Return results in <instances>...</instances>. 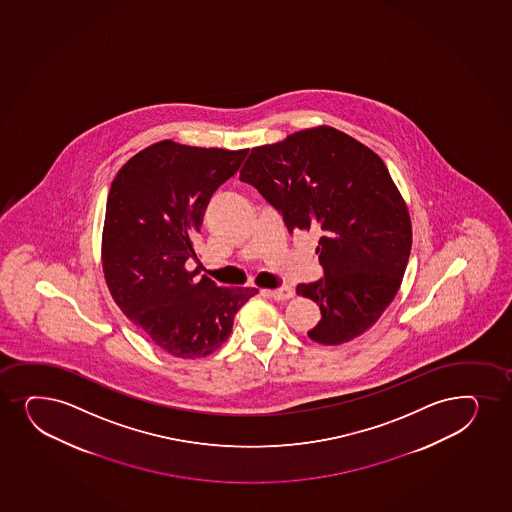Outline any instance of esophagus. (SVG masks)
Instances as JSON below:
<instances>
[{"instance_id": "esophagus-1", "label": "esophagus", "mask_w": 512, "mask_h": 512, "mask_svg": "<svg viewBox=\"0 0 512 512\" xmlns=\"http://www.w3.org/2000/svg\"><path fill=\"white\" fill-rule=\"evenodd\" d=\"M263 294L275 300H288L294 297V290L290 287H282L277 290H263Z\"/></svg>"}]
</instances>
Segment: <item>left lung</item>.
Instances as JSON below:
<instances>
[{"instance_id":"1","label":"left lung","mask_w":512,"mask_h":512,"mask_svg":"<svg viewBox=\"0 0 512 512\" xmlns=\"http://www.w3.org/2000/svg\"><path fill=\"white\" fill-rule=\"evenodd\" d=\"M241 181L282 213L290 232L316 230L324 280L299 283L319 323L307 331L340 345L371 328L398 294L412 251V220L381 157L331 126L254 147Z\"/></svg>"}]
</instances>
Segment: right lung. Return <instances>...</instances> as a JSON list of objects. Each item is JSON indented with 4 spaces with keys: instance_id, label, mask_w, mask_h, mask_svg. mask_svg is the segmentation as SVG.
<instances>
[{
    "instance_id": "1",
    "label": "right lung",
    "mask_w": 512,
    "mask_h": 512,
    "mask_svg": "<svg viewBox=\"0 0 512 512\" xmlns=\"http://www.w3.org/2000/svg\"><path fill=\"white\" fill-rule=\"evenodd\" d=\"M246 153L157 141L133 155L109 189L100 247L107 288L124 316L177 359L215 352L258 294L217 287L186 268L208 201Z\"/></svg>"
}]
</instances>
